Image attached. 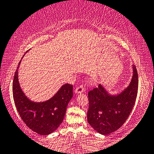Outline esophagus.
<instances>
[{
	"label": "esophagus",
	"mask_w": 154,
	"mask_h": 154,
	"mask_svg": "<svg viewBox=\"0 0 154 154\" xmlns=\"http://www.w3.org/2000/svg\"><path fill=\"white\" fill-rule=\"evenodd\" d=\"M84 91V86H82V85L77 86V87L75 88V94H82V93H83Z\"/></svg>",
	"instance_id": "1"
}]
</instances>
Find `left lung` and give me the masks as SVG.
<instances>
[{"label": "left lung", "instance_id": "1", "mask_svg": "<svg viewBox=\"0 0 154 154\" xmlns=\"http://www.w3.org/2000/svg\"><path fill=\"white\" fill-rule=\"evenodd\" d=\"M138 90L137 71L133 66V76L127 87L112 94L102 85L88 94L87 120L95 131L108 135L117 131L128 117L135 105Z\"/></svg>", "mask_w": 154, "mask_h": 154}]
</instances>
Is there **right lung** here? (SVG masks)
I'll use <instances>...</instances> for the list:
<instances>
[{
    "label": "right lung",
    "mask_w": 154,
    "mask_h": 154,
    "mask_svg": "<svg viewBox=\"0 0 154 154\" xmlns=\"http://www.w3.org/2000/svg\"><path fill=\"white\" fill-rule=\"evenodd\" d=\"M21 61L15 72L12 84L15 106L21 119L30 129L40 135H49L63 122L67 106L72 98V85L63 84L47 100L32 101L23 93L19 82L18 69Z\"/></svg>",
    "instance_id": "1"
}]
</instances>
